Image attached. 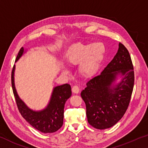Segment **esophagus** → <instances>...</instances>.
<instances>
[{
	"label": "esophagus",
	"mask_w": 148,
	"mask_h": 148,
	"mask_svg": "<svg viewBox=\"0 0 148 148\" xmlns=\"http://www.w3.org/2000/svg\"><path fill=\"white\" fill-rule=\"evenodd\" d=\"M72 92L74 93V94H78V93L80 92V88H79V87L78 86L75 85V86L72 87Z\"/></svg>",
	"instance_id": "obj_1"
}]
</instances>
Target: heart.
<instances>
[{"mask_svg": "<svg viewBox=\"0 0 148 148\" xmlns=\"http://www.w3.org/2000/svg\"><path fill=\"white\" fill-rule=\"evenodd\" d=\"M105 53V46L101 42L78 43L69 49L66 58L72 65L80 63L79 70L82 74L92 76L97 71Z\"/></svg>", "mask_w": 148, "mask_h": 148, "instance_id": "1", "label": "heart"}]
</instances>
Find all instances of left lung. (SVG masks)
<instances>
[{"label": "left lung", "instance_id": "8db88e82", "mask_svg": "<svg viewBox=\"0 0 148 148\" xmlns=\"http://www.w3.org/2000/svg\"><path fill=\"white\" fill-rule=\"evenodd\" d=\"M121 75V82L114 85ZM134 71L130 53L119 43L117 53L101 74L93 77L81 92L88 123L98 130L111 127L123 117L130 103Z\"/></svg>", "mask_w": 148, "mask_h": 148}]
</instances>
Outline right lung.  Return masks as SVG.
<instances>
[{
    "instance_id": "right-lung-1",
    "label": "right lung",
    "mask_w": 148,
    "mask_h": 148,
    "mask_svg": "<svg viewBox=\"0 0 148 148\" xmlns=\"http://www.w3.org/2000/svg\"><path fill=\"white\" fill-rule=\"evenodd\" d=\"M23 53L24 49L21 47L16 56L15 62L21 57ZM14 69L15 66L14 65L11 73V84L14 99L21 115L31 125L39 132L48 134L58 131L63 125L64 109L66 101L72 95L70 85L65 84L55 87L47 107L41 111H33L17 95L14 82Z\"/></svg>"
}]
</instances>
